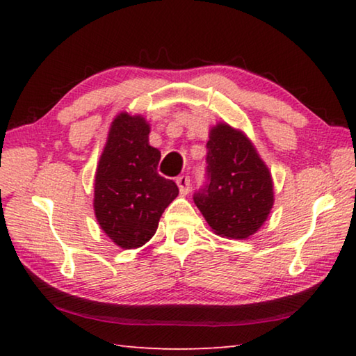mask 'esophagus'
Listing matches in <instances>:
<instances>
[{
    "label": "esophagus",
    "mask_w": 356,
    "mask_h": 356,
    "mask_svg": "<svg viewBox=\"0 0 356 356\" xmlns=\"http://www.w3.org/2000/svg\"><path fill=\"white\" fill-rule=\"evenodd\" d=\"M176 182H177L180 195H188V193H190V177L188 176H180V177H177Z\"/></svg>",
    "instance_id": "1"
}]
</instances>
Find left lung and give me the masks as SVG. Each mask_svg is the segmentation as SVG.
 <instances>
[{"label":"left lung","instance_id":"8db88e82","mask_svg":"<svg viewBox=\"0 0 356 356\" xmlns=\"http://www.w3.org/2000/svg\"><path fill=\"white\" fill-rule=\"evenodd\" d=\"M207 150L209 184L195 204L216 236L248 238L272 212V172L246 134L226 122L210 129Z\"/></svg>","mask_w":356,"mask_h":356}]
</instances>
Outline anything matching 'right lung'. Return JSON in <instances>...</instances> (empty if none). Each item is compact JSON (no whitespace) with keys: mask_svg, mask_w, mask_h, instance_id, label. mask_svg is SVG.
<instances>
[{"mask_svg":"<svg viewBox=\"0 0 356 356\" xmlns=\"http://www.w3.org/2000/svg\"><path fill=\"white\" fill-rule=\"evenodd\" d=\"M141 114L119 113L108 130L95 170L94 213L102 231L122 250L140 248L159 227L177 185L156 172L160 150L149 144Z\"/></svg>","mask_w":356,"mask_h":356,"instance_id":"right-lung-1","label":"right lung"}]
</instances>
